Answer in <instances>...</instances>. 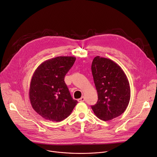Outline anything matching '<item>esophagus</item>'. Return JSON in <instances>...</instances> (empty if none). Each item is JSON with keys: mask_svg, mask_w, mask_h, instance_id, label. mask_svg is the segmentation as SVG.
<instances>
[{"mask_svg": "<svg viewBox=\"0 0 157 157\" xmlns=\"http://www.w3.org/2000/svg\"><path fill=\"white\" fill-rule=\"evenodd\" d=\"M84 96H82L81 98H79V99H78V102H83L84 101Z\"/></svg>", "mask_w": 157, "mask_h": 157, "instance_id": "34e87169", "label": "esophagus"}]
</instances>
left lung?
<instances>
[{
	"instance_id": "obj_1",
	"label": "left lung",
	"mask_w": 157,
	"mask_h": 157,
	"mask_svg": "<svg viewBox=\"0 0 157 157\" xmlns=\"http://www.w3.org/2000/svg\"><path fill=\"white\" fill-rule=\"evenodd\" d=\"M91 71L98 96L91 106L95 115L103 121L120 116L130 99V84L123 70L113 61L96 56Z\"/></svg>"
}]
</instances>
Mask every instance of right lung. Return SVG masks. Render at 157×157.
Returning <instances> with one entry per match:
<instances>
[{"mask_svg": "<svg viewBox=\"0 0 157 157\" xmlns=\"http://www.w3.org/2000/svg\"><path fill=\"white\" fill-rule=\"evenodd\" d=\"M75 61L73 56L56 57L41 63L34 71L29 99L33 109L46 120L58 122L64 120L78 103L64 81Z\"/></svg>", "mask_w": 157, "mask_h": 157, "instance_id": "add662e5", "label": "right lung"}]
</instances>
